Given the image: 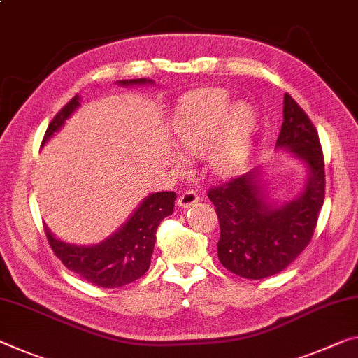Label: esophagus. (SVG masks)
I'll list each match as a JSON object with an SVG mask.
<instances>
[{"label": "esophagus", "instance_id": "obj_1", "mask_svg": "<svg viewBox=\"0 0 358 358\" xmlns=\"http://www.w3.org/2000/svg\"><path fill=\"white\" fill-rule=\"evenodd\" d=\"M198 200H200V198H198L196 192L185 190L184 194L178 198V206H180V208H190L192 205H195Z\"/></svg>", "mask_w": 358, "mask_h": 358}]
</instances>
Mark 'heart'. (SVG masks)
<instances>
[{"label": "heart", "instance_id": "obj_1", "mask_svg": "<svg viewBox=\"0 0 358 358\" xmlns=\"http://www.w3.org/2000/svg\"><path fill=\"white\" fill-rule=\"evenodd\" d=\"M224 90L206 87L184 96L171 124L178 147L192 158L206 157L208 171L232 178L248 158L256 115L246 103H236Z\"/></svg>", "mask_w": 358, "mask_h": 358}]
</instances>
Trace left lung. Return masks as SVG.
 <instances>
[{
	"mask_svg": "<svg viewBox=\"0 0 358 358\" xmlns=\"http://www.w3.org/2000/svg\"><path fill=\"white\" fill-rule=\"evenodd\" d=\"M277 145L299 155L309 180L299 198L272 206L261 195L257 174L246 173L208 189L221 236L217 257L227 271L261 280L287 268L310 243L325 201V160L315 126L289 94L283 99V124Z\"/></svg>",
	"mask_w": 358,
	"mask_h": 358,
	"instance_id": "left-lung-1",
	"label": "left lung"
}]
</instances>
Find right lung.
<instances>
[{"mask_svg": "<svg viewBox=\"0 0 358 358\" xmlns=\"http://www.w3.org/2000/svg\"><path fill=\"white\" fill-rule=\"evenodd\" d=\"M147 80H124L122 85L145 83ZM80 106L78 96L59 110L49 123L43 144L64 124L71 112ZM174 192H158L147 196L133 217L117 234L94 246H76L64 243L48 232L46 238L62 264L81 278L101 288H118L136 282L150 267L155 246V234L160 222L173 213Z\"/></svg>", "mask_w": 358, "mask_h": 358, "instance_id": "1", "label": "right lung"}]
</instances>
